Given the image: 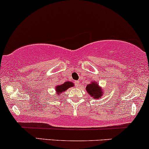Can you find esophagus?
<instances>
[{
  "instance_id": "1",
  "label": "esophagus",
  "mask_w": 149,
  "mask_h": 149,
  "mask_svg": "<svg viewBox=\"0 0 149 149\" xmlns=\"http://www.w3.org/2000/svg\"><path fill=\"white\" fill-rule=\"evenodd\" d=\"M74 84H75V86H77V87H79V81H76Z\"/></svg>"
}]
</instances>
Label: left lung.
Masks as SVG:
<instances>
[{
    "mask_svg": "<svg viewBox=\"0 0 149 149\" xmlns=\"http://www.w3.org/2000/svg\"><path fill=\"white\" fill-rule=\"evenodd\" d=\"M86 88V91L88 93V94L91 97H94L95 100L100 98L103 95L102 89L99 87V85L97 84V83L93 82V83L88 84Z\"/></svg>",
    "mask_w": 149,
    "mask_h": 149,
    "instance_id": "obj_1",
    "label": "left lung"
}]
</instances>
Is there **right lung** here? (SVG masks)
<instances>
[{
    "mask_svg": "<svg viewBox=\"0 0 149 149\" xmlns=\"http://www.w3.org/2000/svg\"><path fill=\"white\" fill-rule=\"evenodd\" d=\"M74 85H73V84L72 83V82L66 81L64 84H61V85L56 86V91L57 92L58 94H59V93H61L62 92L65 91L66 90L68 89L69 88L72 87Z\"/></svg>",
    "mask_w": 149,
    "mask_h": 149,
    "instance_id": "obj_1",
    "label": "right lung"
}]
</instances>
